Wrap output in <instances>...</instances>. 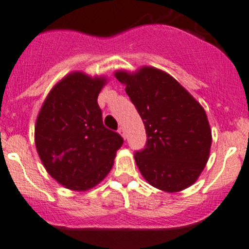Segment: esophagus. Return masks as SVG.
Segmentation results:
<instances>
[{
  "instance_id": "obj_1",
  "label": "esophagus",
  "mask_w": 249,
  "mask_h": 249,
  "mask_svg": "<svg viewBox=\"0 0 249 249\" xmlns=\"http://www.w3.org/2000/svg\"><path fill=\"white\" fill-rule=\"evenodd\" d=\"M118 132H119L120 135L123 136V137H124V138H126V135H125V130H124V127H123V126H120L119 129H118Z\"/></svg>"
}]
</instances>
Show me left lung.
<instances>
[{
	"mask_svg": "<svg viewBox=\"0 0 249 249\" xmlns=\"http://www.w3.org/2000/svg\"><path fill=\"white\" fill-rule=\"evenodd\" d=\"M143 120L146 143L135 161L151 186L178 192L198 179L209 159L211 130L199 103L171 75L144 67L116 72Z\"/></svg>",
	"mask_w": 249,
	"mask_h": 249,
	"instance_id": "8db88e82",
	"label": "left lung"
}]
</instances>
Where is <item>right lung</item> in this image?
Returning a JSON list of instances; mask_svg holds the SVG:
<instances>
[{
    "label": "right lung",
    "mask_w": 249,
    "mask_h": 249,
    "mask_svg": "<svg viewBox=\"0 0 249 249\" xmlns=\"http://www.w3.org/2000/svg\"><path fill=\"white\" fill-rule=\"evenodd\" d=\"M105 78L72 72L50 91L36 123V146L46 171L70 190L98 185L124 140L105 127L98 95Z\"/></svg>",
    "instance_id": "obj_1"
}]
</instances>
